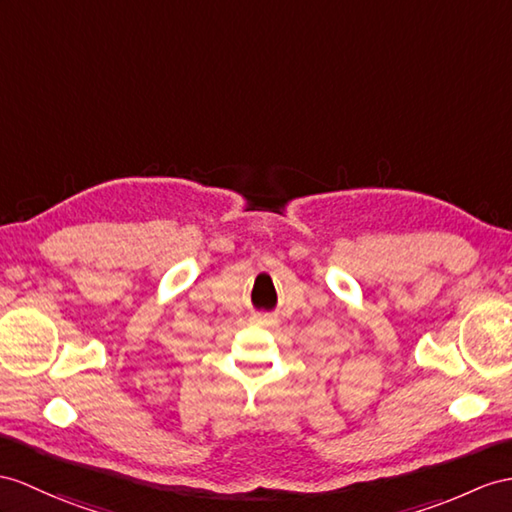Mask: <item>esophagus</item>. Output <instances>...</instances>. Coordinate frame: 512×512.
I'll list each match as a JSON object with an SVG mask.
<instances>
[{"instance_id": "34e87169", "label": "esophagus", "mask_w": 512, "mask_h": 512, "mask_svg": "<svg viewBox=\"0 0 512 512\" xmlns=\"http://www.w3.org/2000/svg\"><path fill=\"white\" fill-rule=\"evenodd\" d=\"M252 321L258 323V326H265V328H271V326H276V323H278V319L269 315V313H254Z\"/></svg>"}]
</instances>
